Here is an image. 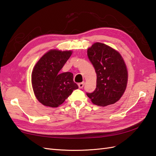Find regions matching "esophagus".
Returning <instances> with one entry per match:
<instances>
[{
  "label": "esophagus",
  "instance_id": "esophagus-1",
  "mask_svg": "<svg viewBox=\"0 0 156 156\" xmlns=\"http://www.w3.org/2000/svg\"><path fill=\"white\" fill-rule=\"evenodd\" d=\"M84 82H80V83H79L78 85V87L79 88H82L84 87Z\"/></svg>",
  "mask_w": 156,
  "mask_h": 156
}]
</instances>
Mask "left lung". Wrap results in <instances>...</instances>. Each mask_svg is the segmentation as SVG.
<instances>
[{
  "label": "left lung",
  "instance_id": "8db88e82",
  "mask_svg": "<svg viewBox=\"0 0 156 156\" xmlns=\"http://www.w3.org/2000/svg\"><path fill=\"white\" fill-rule=\"evenodd\" d=\"M87 55L97 73V88L87 93L92 102L105 107L117 102L127 87L128 73L119 53L102 43H94Z\"/></svg>",
  "mask_w": 156,
  "mask_h": 156
}]
</instances>
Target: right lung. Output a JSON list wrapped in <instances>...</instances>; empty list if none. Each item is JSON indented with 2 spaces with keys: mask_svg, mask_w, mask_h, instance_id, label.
<instances>
[{
  "mask_svg": "<svg viewBox=\"0 0 156 156\" xmlns=\"http://www.w3.org/2000/svg\"><path fill=\"white\" fill-rule=\"evenodd\" d=\"M72 54V51L51 49L39 59L31 74L32 87L39 102L50 107H58L78 86L71 72L59 73Z\"/></svg>",
  "mask_w": 156,
  "mask_h": 156,
  "instance_id": "1",
  "label": "right lung"
}]
</instances>
